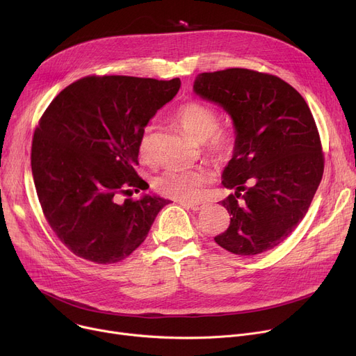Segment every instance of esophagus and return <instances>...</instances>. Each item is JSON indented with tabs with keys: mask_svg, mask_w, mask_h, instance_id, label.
I'll list each match as a JSON object with an SVG mask.
<instances>
[{
	"mask_svg": "<svg viewBox=\"0 0 356 356\" xmlns=\"http://www.w3.org/2000/svg\"><path fill=\"white\" fill-rule=\"evenodd\" d=\"M181 207L192 209V211H200L204 208V203H199V202H181Z\"/></svg>",
	"mask_w": 356,
	"mask_h": 356,
	"instance_id": "34e87169",
	"label": "esophagus"
}]
</instances>
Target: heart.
Segmentation results:
<instances>
[{"instance_id": "b5f03b06", "label": "heart", "mask_w": 356, "mask_h": 356, "mask_svg": "<svg viewBox=\"0 0 356 356\" xmlns=\"http://www.w3.org/2000/svg\"><path fill=\"white\" fill-rule=\"evenodd\" d=\"M173 120L196 141L202 143L203 152L215 161H228L236 147V131L231 124H218L219 112L199 101H188L176 108ZM138 153L143 160L153 161V128L147 125L138 140ZM211 180L207 168H167L154 181L156 189L181 202L196 200L202 196Z\"/></svg>"}]
</instances>
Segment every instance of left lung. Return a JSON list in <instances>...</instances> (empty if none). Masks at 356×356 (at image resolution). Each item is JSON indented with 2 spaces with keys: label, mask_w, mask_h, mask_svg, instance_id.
Segmentation results:
<instances>
[{
  "label": "left lung",
  "mask_w": 356,
  "mask_h": 356,
  "mask_svg": "<svg viewBox=\"0 0 356 356\" xmlns=\"http://www.w3.org/2000/svg\"><path fill=\"white\" fill-rule=\"evenodd\" d=\"M193 89L225 109L236 131L222 173V184L235 191L220 202L231 223L215 242L236 255L273 250L302 222L323 176L310 108L283 79L251 69L199 73Z\"/></svg>",
  "instance_id": "obj_1"
}]
</instances>
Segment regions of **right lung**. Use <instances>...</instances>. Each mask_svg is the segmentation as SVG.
Listing matches in <instances>:
<instances>
[{"label":"right lung","mask_w":356,"mask_h":356,"mask_svg":"<svg viewBox=\"0 0 356 356\" xmlns=\"http://www.w3.org/2000/svg\"><path fill=\"white\" fill-rule=\"evenodd\" d=\"M180 79L86 76L66 86L37 125L31 172L39 202L62 244L95 264L136 251L168 200L144 195L137 175L138 140L156 112L172 101Z\"/></svg>","instance_id":"1"}]
</instances>
